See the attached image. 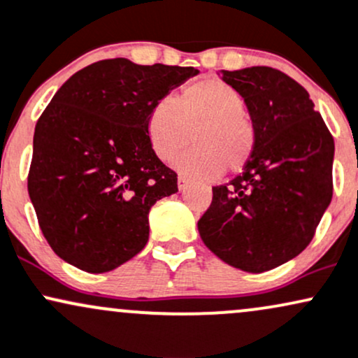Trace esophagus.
<instances>
[{
	"mask_svg": "<svg viewBox=\"0 0 358 358\" xmlns=\"http://www.w3.org/2000/svg\"><path fill=\"white\" fill-rule=\"evenodd\" d=\"M178 187H179V191H186L187 179L184 178V176H179V178H178Z\"/></svg>",
	"mask_w": 358,
	"mask_h": 358,
	"instance_id": "34e87169",
	"label": "esophagus"
}]
</instances>
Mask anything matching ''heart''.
Masks as SVG:
<instances>
[{
  "mask_svg": "<svg viewBox=\"0 0 358 358\" xmlns=\"http://www.w3.org/2000/svg\"><path fill=\"white\" fill-rule=\"evenodd\" d=\"M243 95L221 78H204L180 92L178 102L162 99L147 115V136L154 154L174 161L191 141L194 149L178 162L196 178L211 179L224 167L238 172L246 166L256 145L253 122L245 113Z\"/></svg>",
  "mask_w": 358,
  "mask_h": 358,
  "instance_id": "obj_1",
  "label": "heart"
}]
</instances>
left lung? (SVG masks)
Returning <instances> with one entry per match:
<instances>
[{
	"instance_id": "obj_1",
	"label": "left lung",
	"mask_w": 358,
	"mask_h": 358,
	"mask_svg": "<svg viewBox=\"0 0 358 358\" xmlns=\"http://www.w3.org/2000/svg\"><path fill=\"white\" fill-rule=\"evenodd\" d=\"M221 77L245 99L256 145L241 176L213 187L197 229L224 263L263 273L313 239L334 194V137L308 92L283 71L251 66Z\"/></svg>"
}]
</instances>
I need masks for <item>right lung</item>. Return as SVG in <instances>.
I'll return each mask as SVG.
<instances>
[{
	"label": "right lung",
	"instance_id": "right-lung-1",
	"mask_svg": "<svg viewBox=\"0 0 358 358\" xmlns=\"http://www.w3.org/2000/svg\"><path fill=\"white\" fill-rule=\"evenodd\" d=\"M194 66L100 60L66 80L36 122L28 194L63 262L105 273L149 239V211L178 192V174L154 154L147 115Z\"/></svg>",
	"mask_w": 358,
	"mask_h": 358
}]
</instances>
